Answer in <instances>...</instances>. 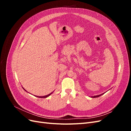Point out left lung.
Segmentation results:
<instances>
[{"instance_id": "1", "label": "left lung", "mask_w": 131, "mask_h": 131, "mask_svg": "<svg viewBox=\"0 0 131 131\" xmlns=\"http://www.w3.org/2000/svg\"><path fill=\"white\" fill-rule=\"evenodd\" d=\"M104 93H102V94H99V95H97V96H92L91 97L92 98H97V97H99L100 96H102V95Z\"/></svg>"}]
</instances>
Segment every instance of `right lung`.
I'll return each mask as SVG.
<instances>
[{
	"label": "right lung",
	"mask_w": 131,
	"mask_h": 131,
	"mask_svg": "<svg viewBox=\"0 0 131 131\" xmlns=\"http://www.w3.org/2000/svg\"><path fill=\"white\" fill-rule=\"evenodd\" d=\"M23 90H24L25 91H26V92H27V91H26V90H25L24 88H23ZM52 92H51V93H50V94H49L46 95V96H37V97H39V98H47V97H48L49 96H50V95L52 93Z\"/></svg>",
	"instance_id": "obj_1"
}]
</instances>
